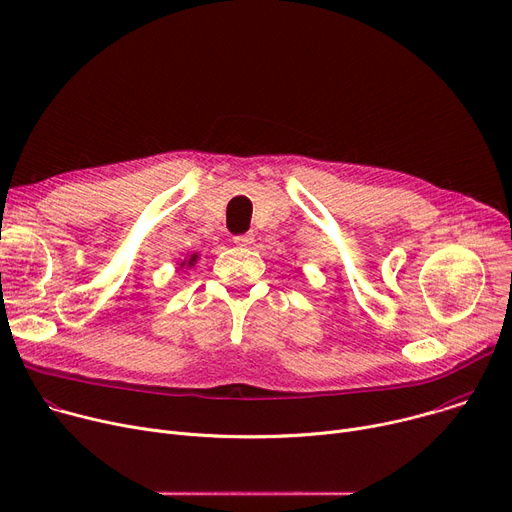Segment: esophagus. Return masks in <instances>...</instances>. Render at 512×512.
<instances>
[{
  "label": "esophagus",
  "mask_w": 512,
  "mask_h": 512,
  "mask_svg": "<svg viewBox=\"0 0 512 512\" xmlns=\"http://www.w3.org/2000/svg\"><path fill=\"white\" fill-rule=\"evenodd\" d=\"M234 242L238 247H249L253 242V236L251 234H240V236H234Z\"/></svg>",
  "instance_id": "34e87169"
}]
</instances>
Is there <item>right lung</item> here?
Segmentation results:
<instances>
[{
    "label": "right lung",
    "instance_id": "add662e5",
    "mask_svg": "<svg viewBox=\"0 0 512 512\" xmlns=\"http://www.w3.org/2000/svg\"><path fill=\"white\" fill-rule=\"evenodd\" d=\"M195 259H197V255H193L191 259H188V265H193V261H195ZM182 265H184V263H182Z\"/></svg>",
    "mask_w": 512,
    "mask_h": 512
}]
</instances>
